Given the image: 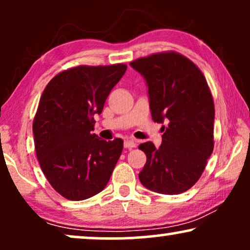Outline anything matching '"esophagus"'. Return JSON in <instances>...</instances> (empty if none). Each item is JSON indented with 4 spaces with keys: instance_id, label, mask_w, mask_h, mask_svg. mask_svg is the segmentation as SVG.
Here are the masks:
<instances>
[{
    "instance_id": "obj_1",
    "label": "esophagus",
    "mask_w": 250,
    "mask_h": 250,
    "mask_svg": "<svg viewBox=\"0 0 250 250\" xmlns=\"http://www.w3.org/2000/svg\"><path fill=\"white\" fill-rule=\"evenodd\" d=\"M124 146H125V148H127V149L135 148L136 142L135 141H132V140H125V141H124Z\"/></svg>"
}]
</instances>
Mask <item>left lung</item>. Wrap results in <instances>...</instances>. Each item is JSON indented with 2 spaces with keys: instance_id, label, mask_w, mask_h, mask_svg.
<instances>
[{
  "instance_id": "1",
  "label": "left lung",
  "mask_w": 250,
  "mask_h": 250,
  "mask_svg": "<svg viewBox=\"0 0 250 250\" xmlns=\"http://www.w3.org/2000/svg\"><path fill=\"white\" fill-rule=\"evenodd\" d=\"M148 85L153 122L163 126V142L139 146L146 163L139 179L146 189L179 194L200 179L214 149L215 108L201 70L182 54L167 51L132 61Z\"/></svg>"
}]
</instances>
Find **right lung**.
I'll list each match as a JSON object with an SVG mask.
<instances>
[{
    "instance_id": "right-lung-1",
    "label": "right lung",
    "mask_w": 250,
    "mask_h": 250,
    "mask_svg": "<svg viewBox=\"0 0 250 250\" xmlns=\"http://www.w3.org/2000/svg\"><path fill=\"white\" fill-rule=\"evenodd\" d=\"M127 66H78L44 88L33 122L36 157L58 193L84 200L101 192L123 151V140L104 141L94 129L105 99Z\"/></svg>"
}]
</instances>
